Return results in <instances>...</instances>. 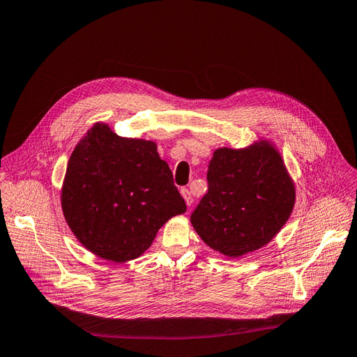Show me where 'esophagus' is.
I'll use <instances>...</instances> for the list:
<instances>
[{"mask_svg":"<svg viewBox=\"0 0 357 357\" xmlns=\"http://www.w3.org/2000/svg\"><path fill=\"white\" fill-rule=\"evenodd\" d=\"M180 193H181L183 199H185V202H186L188 207H190L192 202H193V199H192V193L189 192V189H185V188H183V189L180 190Z\"/></svg>","mask_w":357,"mask_h":357,"instance_id":"esophagus-1","label":"esophagus"}]
</instances>
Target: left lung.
<instances>
[{"label": "left lung", "instance_id": "1", "mask_svg": "<svg viewBox=\"0 0 357 357\" xmlns=\"http://www.w3.org/2000/svg\"><path fill=\"white\" fill-rule=\"evenodd\" d=\"M208 192L190 215L193 229L214 252L241 257L274 240L296 201L295 181L273 142L214 150Z\"/></svg>", "mask_w": 357, "mask_h": 357}]
</instances>
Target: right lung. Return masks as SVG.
<instances>
[{
	"mask_svg": "<svg viewBox=\"0 0 357 357\" xmlns=\"http://www.w3.org/2000/svg\"><path fill=\"white\" fill-rule=\"evenodd\" d=\"M61 207L79 243L116 264L142 256L162 226L186 211L156 143L119 137L102 122L73 150Z\"/></svg>",
	"mask_w": 357,
	"mask_h": 357,
	"instance_id": "obj_1",
	"label": "right lung"
}]
</instances>
